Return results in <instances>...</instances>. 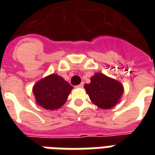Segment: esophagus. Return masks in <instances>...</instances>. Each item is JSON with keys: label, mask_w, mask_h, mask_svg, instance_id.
<instances>
[{"label": "esophagus", "mask_w": 155, "mask_h": 155, "mask_svg": "<svg viewBox=\"0 0 155 155\" xmlns=\"http://www.w3.org/2000/svg\"><path fill=\"white\" fill-rule=\"evenodd\" d=\"M84 87V82H82L80 84H79L77 86V87Z\"/></svg>", "instance_id": "1"}]
</instances>
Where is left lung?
<instances>
[{"label": "left lung", "instance_id": "obj_1", "mask_svg": "<svg viewBox=\"0 0 155 155\" xmlns=\"http://www.w3.org/2000/svg\"><path fill=\"white\" fill-rule=\"evenodd\" d=\"M90 80V84H85L84 88L91 101L98 108L108 109L120 102L124 92L121 83L103 73H96Z\"/></svg>", "mask_w": 155, "mask_h": 155}]
</instances>
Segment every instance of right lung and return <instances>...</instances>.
Wrapping results in <instances>:
<instances>
[{
    "label": "right lung",
    "instance_id": "obj_1",
    "mask_svg": "<svg viewBox=\"0 0 155 155\" xmlns=\"http://www.w3.org/2000/svg\"><path fill=\"white\" fill-rule=\"evenodd\" d=\"M73 87L57 74H51L33 87L36 103L48 110H55L65 104Z\"/></svg>",
    "mask_w": 155,
    "mask_h": 155
}]
</instances>
